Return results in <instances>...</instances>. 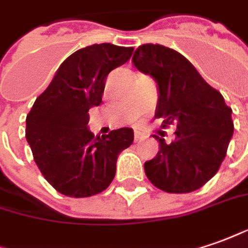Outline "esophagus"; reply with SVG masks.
Returning a JSON list of instances; mask_svg holds the SVG:
<instances>
[{
	"label": "esophagus",
	"instance_id": "obj_1",
	"mask_svg": "<svg viewBox=\"0 0 248 248\" xmlns=\"http://www.w3.org/2000/svg\"><path fill=\"white\" fill-rule=\"evenodd\" d=\"M144 140V136L142 134H140V133H136L134 134V142H140V141H142Z\"/></svg>",
	"mask_w": 248,
	"mask_h": 248
}]
</instances>
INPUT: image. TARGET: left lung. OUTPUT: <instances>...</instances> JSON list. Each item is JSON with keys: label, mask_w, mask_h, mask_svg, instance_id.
Returning a JSON list of instances; mask_svg holds the SVG:
<instances>
[{"label": "left lung", "mask_w": 248, "mask_h": 248, "mask_svg": "<svg viewBox=\"0 0 248 248\" xmlns=\"http://www.w3.org/2000/svg\"><path fill=\"white\" fill-rule=\"evenodd\" d=\"M140 72L151 75L159 87L156 118L163 127L176 126V138L159 141L156 157L145 161L148 179L166 193H191L210 181L225 159L233 122L223 95L210 87L182 54L146 43L133 55Z\"/></svg>", "instance_id": "8db88e82"}]
</instances>
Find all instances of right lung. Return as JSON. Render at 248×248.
<instances>
[{
  "label": "right lung",
  "mask_w": 248,
  "mask_h": 248,
  "mask_svg": "<svg viewBox=\"0 0 248 248\" xmlns=\"http://www.w3.org/2000/svg\"><path fill=\"white\" fill-rule=\"evenodd\" d=\"M133 47L102 43L80 48L62 62L28 112L25 138L51 186L73 198L99 194L110 186L118 155L133 144L129 127L93 136L88 111L102 103L111 70L130 60Z\"/></svg>",
  "instance_id": "1"
}]
</instances>
